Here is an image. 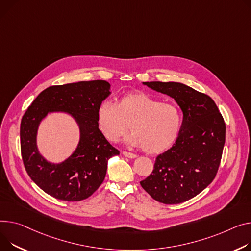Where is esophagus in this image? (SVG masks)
<instances>
[{"instance_id": "1", "label": "esophagus", "mask_w": 251, "mask_h": 251, "mask_svg": "<svg viewBox=\"0 0 251 251\" xmlns=\"http://www.w3.org/2000/svg\"><path fill=\"white\" fill-rule=\"evenodd\" d=\"M123 155L126 156V157H129V158H135V157H137L136 154L132 153V152H128V151H123Z\"/></svg>"}]
</instances>
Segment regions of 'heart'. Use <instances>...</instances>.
Returning <instances> with one entry per match:
<instances>
[{"label": "heart", "mask_w": 251, "mask_h": 251, "mask_svg": "<svg viewBox=\"0 0 251 251\" xmlns=\"http://www.w3.org/2000/svg\"><path fill=\"white\" fill-rule=\"evenodd\" d=\"M179 108L170 102L142 92H131L120 97L115 104L103 102L97 110V124L104 137L118 141L130 125L127 142L144 151L156 154L171 148L181 128Z\"/></svg>", "instance_id": "b5f03b06"}]
</instances>
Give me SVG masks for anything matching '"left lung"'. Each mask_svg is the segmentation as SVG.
<instances>
[{
    "instance_id": "8db88e82",
    "label": "left lung",
    "mask_w": 251,
    "mask_h": 251,
    "mask_svg": "<svg viewBox=\"0 0 251 251\" xmlns=\"http://www.w3.org/2000/svg\"><path fill=\"white\" fill-rule=\"evenodd\" d=\"M143 85L175 99L183 118L175 144L156 157L151 175L140 185L157 202H186L205 190L218 172L225 144L224 119L208 95L183 83Z\"/></svg>"
}]
</instances>
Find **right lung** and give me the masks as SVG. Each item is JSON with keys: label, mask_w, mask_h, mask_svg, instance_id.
<instances>
[{"label": "right lung", "mask_w": 251, "mask_h": 251, "mask_svg": "<svg viewBox=\"0 0 251 251\" xmlns=\"http://www.w3.org/2000/svg\"><path fill=\"white\" fill-rule=\"evenodd\" d=\"M110 83L90 80L52 86L42 91L22 117L21 154L31 179L51 197L77 202L92 196L102 185L108 160L118 155L99 130L97 110L109 97ZM66 111L80 127V142L74 153L60 164L47 162L38 151L36 137L40 122L48 112Z\"/></svg>", "instance_id": "right-lung-1"}]
</instances>
